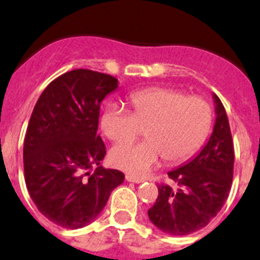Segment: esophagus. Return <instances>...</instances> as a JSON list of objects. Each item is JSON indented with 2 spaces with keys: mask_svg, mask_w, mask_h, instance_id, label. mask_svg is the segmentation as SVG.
<instances>
[{
  "mask_svg": "<svg viewBox=\"0 0 260 260\" xmlns=\"http://www.w3.org/2000/svg\"><path fill=\"white\" fill-rule=\"evenodd\" d=\"M125 179H127L128 182H135V183H141V182L145 181V178H142V177L133 176V174H127V176H125Z\"/></svg>",
  "mask_w": 260,
  "mask_h": 260,
  "instance_id": "34e87169",
  "label": "esophagus"
}]
</instances>
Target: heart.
<instances>
[{
  "label": "heart",
  "mask_w": 260,
  "mask_h": 260,
  "mask_svg": "<svg viewBox=\"0 0 260 260\" xmlns=\"http://www.w3.org/2000/svg\"><path fill=\"white\" fill-rule=\"evenodd\" d=\"M132 113L110 105L101 125L115 144H124L141 135L147 140L116 146L110 152L114 167L144 174L166 156L171 163L192 156L204 145L213 122L212 106L204 97L164 87L141 89L128 97Z\"/></svg>",
  "instance_id": "obj_1"
}]
</instances>
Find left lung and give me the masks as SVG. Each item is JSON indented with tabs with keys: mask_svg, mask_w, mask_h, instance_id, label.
<instances>
[{
	"mask_svg": "<svg viewBox=\"0 0 260 260\" xmlns=\"http://www.w3.org/2000/svg\"><path fill=\"white\" fill-rule=\"evenodd\" d=\"M217 119L208 144L181 168L168 172L174 186L157 183L156 201L149 209L150 220L160 231L185 236L203 229L224 205L234 178V140L229 118L214 94Z\"/></svg>",
	"mask_w": 260,
	"mask_h": 260,
	"instance_id": "1",
	"label": "left lung"
}]
</instances>
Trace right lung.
Listing matches in <instances>:
<instances>
[{
    "mask_svg": "<svg viewBox=\"0 0 260 260\" xmlns=\"http://www.w3.org/2000/svg\"><path fill=\"white\" fill-rule=\"evenodd\" d=\"M116 87L113 75L70 70L46 87L33 109L24 140L25 185L41 214L60 227L92 222L124 181L120 171L100 166L106 146L97 135L101 103Z\"/></svg>",
    "mask_w": 260,
    "mask_h": 260,
    "instance_id": "add662e5",
    "label": "right lung"
}]
</instances>
